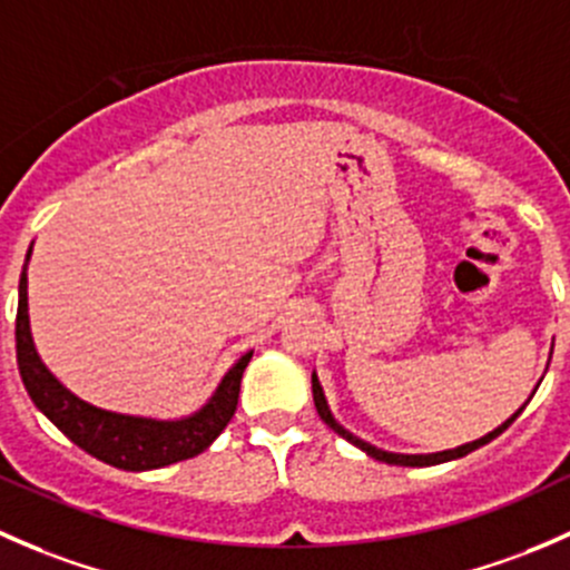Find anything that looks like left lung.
<instances>
[{"instance_id": "obj_1", "label": "left lung", "mask_w": 570, "mask_h": 570, "mask_svg": "<svg viewBox=\"0 0 570 570\" xmlns=\"http://www.w3.org/2000/svg\"><path fill=\"white\" fill-rule=\"evenodd\" d=\"M313 401H315V409H318L321 420H324L326 425L332 428L334 433H337V436H343L345 442H351V444H354V448H360L362 453H367V455H371V459L381 461V463H392V466H433V463H444V461H453V459H463V455H469V453H472V450L483 448V444H489L491 439L500 436L504 428H508L510 422H513L515 416H519L521 412H524V406H527V403H524V406H521L519 412L510 416V420H504L502 425L494 428V431H491V433H485V436L474 439V442H469V444H461V448H455V450H442V453H428V455H403V453H390V450L373 448L371 442H365V439H360V436H354V433H351V431H345V428L340 425L337 420H334V414L328 412L324 386H321L318 375H315V373H313Z\"/></svg>"}]
</instances>
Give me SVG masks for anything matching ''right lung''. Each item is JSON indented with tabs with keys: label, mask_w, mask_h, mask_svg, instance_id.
<instances>
[{
	"label": "right lung",
	"mask_w": 570,
	"mask_h": 570,
	"mask_svg": "<svg viewBox=\"0 0 570 570\" xmlns=\"http://www.w3.org/2000/svg\"><path fill=\"white\" fill-rule=\"evenodd\" d=\"M32 255V246L27 252ZM27 263H23L19 283V315H16V356L23 386L35 406L40 409L73 444H79L92 459L109 463L126 472H148L169 463L195 459L210 448L216 436L225 431L238 406L242 375L252 360L246 351L242 360L225 373L214 395L203 409L180 420H154V416L117 414L98 409L92 403L76 397L68 386L57 381V375L40 362L35 351L32 332H29L27 313Z\"/></svg>",
	"instance_id": "right-lung-1"
}]
</instances>
